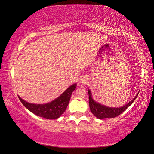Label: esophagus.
<instances>
[{"instance_id": "1", "label": "esophagus", "mask_w": 154, "mask_h": 154, "mask_svg": "<svg viewBox=\"0 0 154 154\" xmlns=\"http://www.w3.org/2000/svg\"><path fill=\"white\" fill-rule=\"evenodd\" d=\"M87 78L85 77H83L82 79H80V83H82V84H83V83H85L87 82Z\"/></svg>"}]
</instances>
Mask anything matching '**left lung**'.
Wrapping results in <instances>:
<instances>
[{
  "label": "left lung",
  "mask_w": 154,
  "mask_h": 154,
  "mask_svg": "<svg viewBox=\"0 0 154 154\" xmlns=\"http://www.w3.org/2000/svg\"><path fill=\"white\" fill-rule=\"evenodd\" d=\"M88 95H89L90 109L94 116H96L98 119L116 118V117L118 116L119 115L123 113L128 107H129L132 105V103L134 102L138 94H139V93H138L137 96L131 101H130L128 103H127L126 105L123 106H121V107H109V106H106L102 105V104L96 102L92 98L91 90L88 89Z\"/></svg>",
  "instance_id": "left-lung-1"
}]
</instances>
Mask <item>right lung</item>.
<instances>
[{"mask_svg": "<svg viewBox=\"0 0 154 154\" xmlns=\"http://www.w3.org/2000/svg\"><path fill=\"white\" fill-rule=\"evenodd\" d=\"M76 87L77 83H73L58 98L45 104L30 103L23 100L19 96L18 98L23 105L36 116L49 119H56L60 118L66 111L72 93Z\"/></svg>", "mask_w": 154, "mask_h": 154, "instance_id": "right-lung-1", "label": "right lung"}]
</instances>
